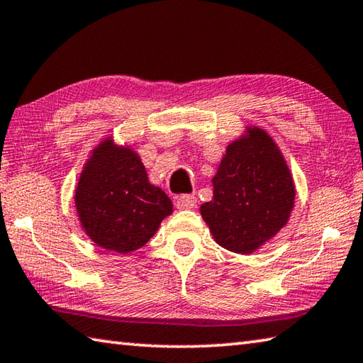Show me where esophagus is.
<instances>
[{
  "mask_svg": "<svg viewBox=\"0 0 363 363\" xmlns=\"http://www.w3.org/2000/svg\"><path fill=\"white\" fill-rule=\"evenodd\" d=\"M196 202H197L196 196H193V194H183V196L177 197L175 205H177V208H180V210H188V208H194L196 207Z\"/></svg>",
  "mask_w": 363,
  "mask_h": 363,
  "instance_id": "1",
  "label": "esophagus"
}]
</instances>
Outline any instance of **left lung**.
I'll return each mask as SVG.
<instances>
[{
    "mask_svg": "<svg viewBox=\"0 0 363 363\" xmlns=\"http://www.w3.org/2000/svg\"><path fill=\"white\" fill-rule=\"evenodd\" d=\"M213 199L201 213L223 248L250 255L288 223L292 177L277 143L264 129L232 142L213 177Z\"/></svg>",
    "mask_w": 363,
    "mask_h": 363,
    "instance_id": "left-lung-1",
    "label": "left lung"
}]
</instances>
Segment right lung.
Wrapping results in <instances>:
<instances>
[{
  "instance_id": "obj_1",
  "label": "right lung",
  "mask_w": 363,
  "mask_h": 363,
  "mask_svg": "<svg viewBox=\"0 0 363 363\" xmlns=\"http://www.w3.org/2000/svg\"><path fill=\"white\" fill-rule=\"evenodd\" d=\"M75 207L88 237L117 252L142 248L172 213V202L148 182L139 156L108 139L94 150L80 175Z\"/></svg>"
}]
</instances>
